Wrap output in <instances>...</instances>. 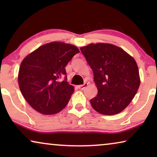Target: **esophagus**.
Masks as SVG:
<instances>
[{"label": "esophagus", "mask_w": 157, "mask_h": 157, "mask_svg": "<svg viewBox=\"0 0 157 157\" xmlns=\"http://www.w3.org/2000/svg\"><path fill=\"white\" fill-rule=\"evenodd\" d=\"M88 86V83H85L84 84H83V85H80V86H78V88L79 89H81V90H83L85 89L86 87Z\"/></svg>", "instance_id": "esophagus-1"}]
</instances>
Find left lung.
<instances>
[{"instance_id":"1","label":"left lung","mask_w":157,"mask_h":157,"mask_svg":"<svg viewBox=\"0 0 157 157\" xmlns=\"http://www.w3.org/2000/svg\"><path fill=\"white\" fill-rule=\"evenodd\" d=\"M81 53L94 72L98 89L91 99L94 110L114 115L126 108L140 85L136 62L119 47L109 44H91L81 47Z\"/></svg>"}]
</instances>
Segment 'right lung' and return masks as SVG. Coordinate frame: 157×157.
I'll use <instances>...</instances> for the list:
<instances>
[{"mask_svg":"<svg viewBox=\"0 0 157 157\" xmlns=\"http://www.w3.org/2000/svg\"><path fill=\"white\" fill-rule=\"evenodd\" d=\"M78 53V48L74 45L51 42L23 60L18 72L19 88L36 111L51 115L67 105L74 88L67 82L65 67ZM63 76L64 81H61Z\"/></svg>","mask_w":157,"mask_h":157,"instance_id":"obj_1","label":"right lung"}]
</instances>
